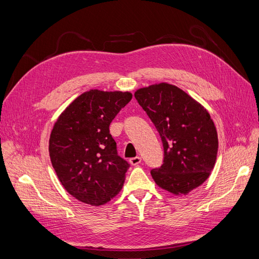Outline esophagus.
<instances>
[{
	"mask_svg": "<svg viewBox=\"0 0 259 259\" xmlns=\"http://www.w3.org/2000/svg\"><path fill=\"white\" fill-rule=\"evenodd\" d=\"M142 162V158L140 156H135V158H132L130 159V163L132 164V165H138V164Z\"/></svg>",
	"mask_w": 259,
	"mask_h": 259,
	"instance_id": "1",
	"label": "esophagus"
}]
</instances>
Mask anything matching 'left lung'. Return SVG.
Here are the masks:
<instances>
[{"instance_id":"8db88e82","label":"left lung","mask_w":259,"mask_h":259,"mask_svg":"<svg viewBox=\"0 0 259 259\" xmlns=\"http://www.w3.org/2000/svg\"><path fill=\"white\" fill-rule=\"evenodd\" d=\"M134 95L163 143V164L151 170L153 180L170 193L188 194L205 182L215 166L218 137L209 113L173 84H152Z\"/></svg>"}]
</instances>
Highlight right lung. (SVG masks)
Returning <instances> with one entry per match:
<instances>
[{
    "label": "right lung",
    "instance_id": "add662e5",
    "mask_svg": "<svg viewBox=\"0 0 259 259\" xmlns=\"http://www.w3.org/2000/svg\"><path fill=\"white\" fill-rule=\"evenodd\" d=\"M132 96L130 92L90 90L55 122L49 145L52 165L76 200L98 206L121 191L130 164L117 155L109 125Z\"/></svg>",
    "mask_w": 259,
    "mask_h": 259
}]
</instances>
